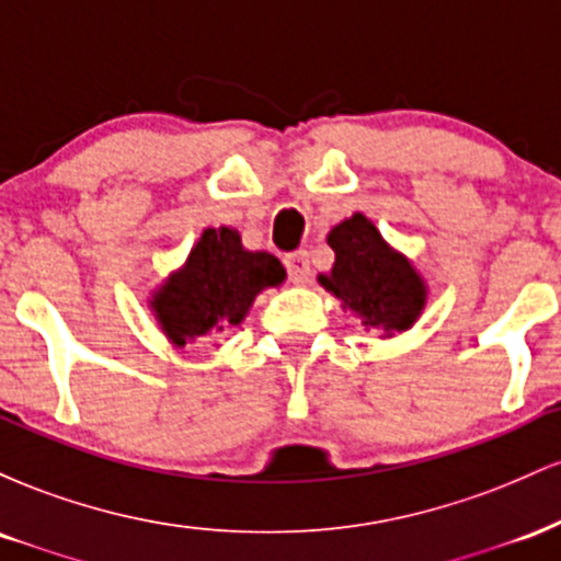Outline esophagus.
Masks as SVG:
<instances>
[{"label": "esophagus", "mask_w": 561, "mask_h": 561, "mask_svg": "<svg viewBox=\"0 0 561 561\" xmlns=\"http://www.w3.org/2000/svg\"><path fill=\"white\" fill-rule=\"evenodd\" d=\"M285 266L293 285H306L308 276H311V263H308L306 250H295V253L285 255Z\"/></svg>", "instance_id": "esophagus-1"}]
</instances>
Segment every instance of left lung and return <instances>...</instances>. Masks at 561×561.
<instances>
[{
  "mask_svg": "<svg viewBox=\"0 0 561 561\" xmlns=\"http://www.w3.org/2000/svg\"><path fill=\"white\" fill-rule=\"evenodd\" d=\"M327 244L334 250V263L332 272L319 274V285L343 302V311L379 337L416 324L427 306V282L369 218L353 214L340 221L327 234Z\"/></svg>",
  "mask_w": 561,
  "mask_h": 561,
  "instance_id": "8db88e82",
  "label": "left lung"
}]
</instances>
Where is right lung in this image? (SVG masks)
I'll return each mask as SVG.
<instances>
[{"instance_id":"1","label":"right lung","mask_w":561,"mask_h":561,"mask_svg":"<svg viewBox=\"0 0 561 561\" xmlns=\"http://www.w3.org/2000/svg\"><path fill=\"white\" fill-rule=\"evenodd\" d=\"M285 276L276 255L248 250L237 229H205L182 266L152 293L150 311L169 343L184 347L242 324L253 300Z\"/></svg>"}]
</instances>
